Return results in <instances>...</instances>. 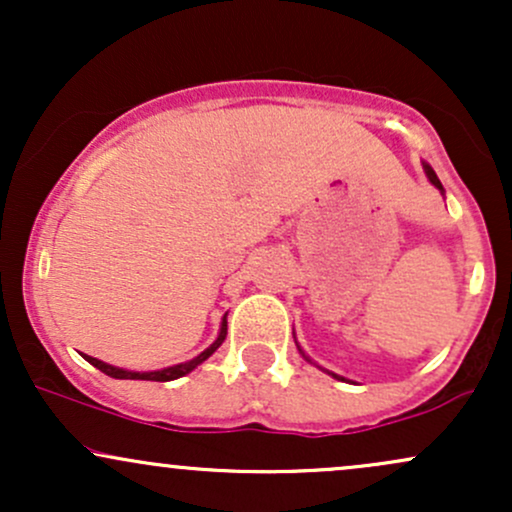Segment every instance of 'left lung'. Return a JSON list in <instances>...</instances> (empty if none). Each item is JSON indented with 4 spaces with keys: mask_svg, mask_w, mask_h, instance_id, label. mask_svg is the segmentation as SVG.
Listing matches in <instances>:
<instances>
[{
    "mask_svg": "<svg viewBox=\"0 0 512 512\" xmlns=\"http://www.w3.org/2000/svg\"><path fill=\"white\" fill-rule=\"evenodd\" d=\"M426 168V175H428V180H431L433 182V185H436L438 187V190L440 192H443V185H440V180H438V175L436 173H433V168L431 166H424ZM298 351H301V346H298ZM301 354H303V351H301ZM334 375V373H332ZM334 378H337V380H344V378H339V375H334Z\"/></svg>",
    "mask_w": 512,
    "mask_h": 512,
    "instance_id": "8db88e82",
    "label": "left lung"
}]
</instances>
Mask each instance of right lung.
Segmentation results:
<instances>
[{
	"instance_id": "obj_1",
	"label": "right lung",
	"mask_w": 512,
	"mask_h": 512,
	"mask_svg": "<svg viewBox=\"0 0 512 512\" xmlns=\"http://www.w3.org/2000/svg\"><path fill=\"white\" fill-rule=\"evenodd\" d=\"M223 339H226V317H223V325H221V332H219V339H216L214 344L209 346L207 351H202V354L192 358V361L187 363H180V366H170V368H163V370H151V373H132V370H122V368H115V366H108V363L98 361V358L93 356H86L84 358L91 366H96L98 370H103L105 375H110V378H117V380H156V383H168V380H175V378H182V375H187L190 370H195L199 363L207 361V358L214 354L216 349L223 344Z\"/></svg>"
}]
</instances>
